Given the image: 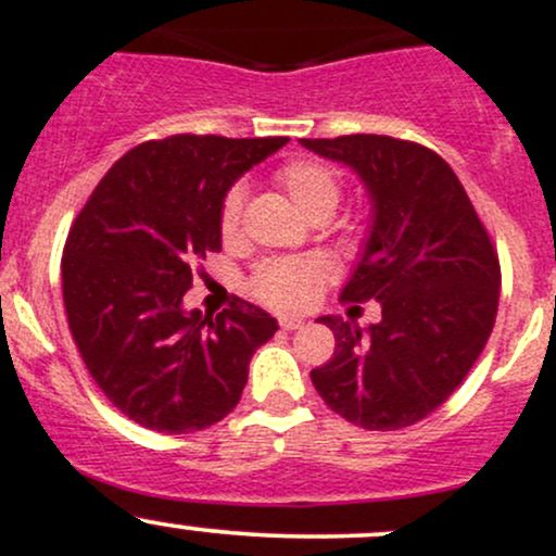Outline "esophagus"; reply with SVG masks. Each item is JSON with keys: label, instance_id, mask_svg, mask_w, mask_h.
Returning <instances> with one entry per match:
<instances>
[{"label": "esophagus", "instance_id": "obj_1", "mask_svg": "<svg viewBox=\"0 0 556 556\" xmlns=\"http://www.w3.org/2000/svg\"><path fill=\"white\" fill-rule=\"evenodd\" d=\"M279 327H282V330H298V327H303V319L282 317V319H279Z\"/></svg>", "mask_w": 556, "mask_h": 556}]
</instances>
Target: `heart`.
<instances>
[{
  "label": "heart",
  "mask_w": 556,
  "mask_h": 556,
  "mask_svg": "<svg viewBox=\"0 0 556 556\" xmlns=\"http://www.w3.org/2000/svg\"><path fill=\"white\" fill-rule=\"evenodd\" d=\"M274 178L306 218L317 213L332 215L341 202V178L332 167L317 160L285 162ZM239 224H242V191L229 189L218 213L220 237L231 242L239 233ZM330 277L332 268L323 258H271L255 268L250 288L255 298L279 312H301L317 301Z\"/></svg>",
  "instance_id": "b5f03b06"
}]
</instances>
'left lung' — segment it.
I'll return each instance as SVG.
<instances>
[{"label": "left lung", "mask_w": 556, "mask_h": 556, "mask_svg": "<svg viewBox=\"0 0 556 556\" xmlns=\"http://www.w3.org/2000/svg\"><path fill=\"white\" fill-rule=\"evenodd\" d=\"M349 165L370 197V233L343 301H378L362 330L319 317L336 336L312 383L330 410L370 431L418 424L458 389L498 314L501 266L453 167L426 146L389 136L301 138Z\"/></svg>", "instance_id": "1"}]
</instances>
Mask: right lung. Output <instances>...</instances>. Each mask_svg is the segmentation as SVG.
Here are the masks:
<instances>
[{
	"label": "right lung",
	"instance_id": "1",
	"mask_svg": "<svg viewBox=\"0 0 556 556\" xmlns=\"http://www.w3.org/2000/svg\"><path fill=\"white\" fill-rule=\"evenodd\" d=\"M288 138L173 136L127 151L103 175L63 248V306L92 381L116 410L191 434L237 407L255 349L277 319L237 301L184 308L191 268L220 253L233 180Z\"/></svg>",
	"mask_w": 556,
	"mask_h": 556
}]
</instances>
